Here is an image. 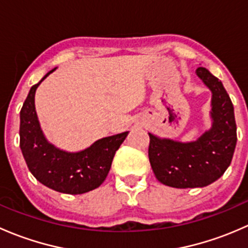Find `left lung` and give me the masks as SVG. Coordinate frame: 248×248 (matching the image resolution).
Returning a JSON list of instances; mask_svg holds the SVG:
<instances>
[{
	"label": "left lung",
	"mask_w": 248,
	"mask_h": 248,
	"mask_svg": "<svg viewBox=\"0 0 248 248\" xmlns=\"http://www.w3.org/2000/svg\"><path fill=\"white\" fill-rule=\"evenodd\" d=\"M197 76L211 91V127L193 141L149 133V159L157 180L175 188L205 187L227 170L236 146L234 107L221 80L199 67Z\"/></svg>",
	"instance_id": "8db88e82"
}]
</instances>
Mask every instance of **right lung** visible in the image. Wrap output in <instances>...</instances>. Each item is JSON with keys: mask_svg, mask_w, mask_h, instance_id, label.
<instances>
[{"mask_svg": "<svg viewBox=\"0 0 248 248\" xmlns=\"http://www.w3.org/2000/svg\"><path fill=\"white\" fill-rule=\"evenodd\" d=\"M57 68V67H56ZM56 68L42 78L30 90L20 111V149L31 174L41 184L56 192L82 194L103 184L115 152L129 132L96 140L77 152L59 149L44 136L34 107L37 87Z\"/></svg>", "mask_w": 248, "mask_h": 248, "instance_id": "1", "label": "right lung"}]
</instances>
